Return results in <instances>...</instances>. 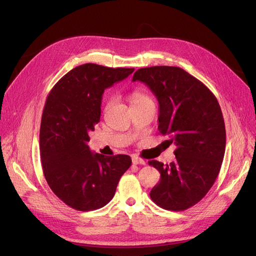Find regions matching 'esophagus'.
Masks as SVG:
<instances>
[{"label": "esophagus", "mask_w": 256, "mask_h": 256, "mask_svg": "<svg viewBox=\"0 0 256 256\" xmlns=\"http://www.w3.org/2000/svg\"><path fill=\"white\" fill-rule=\"evenodd\" d=\"M132 164L136 166V164H145V161L138 159V158H132Z\"/></svg>", "instance_id": "1"}]
</instances>
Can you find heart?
Returning <instances> with one entry per match:
<instances>
[{
	"label": "heart",
	"instance_id": "obj_1",
	"mask_svg": "<svg viewBox=\"0 0 256 256\" xmlns=\"http://www.w3.org/2000/svg\"><path fill=\"white\" fill-rule=\"evenodd\" d=\"M112 102H113L112 99L108 102L106 106V109L112 104ZM150 102V98L148 96H146L145 94H143V92H134L132 96H131V102H132V104H142V102Z\"/></svg>",
	"mask_w": 256,
	"mask_h": 256
}]
</instances>
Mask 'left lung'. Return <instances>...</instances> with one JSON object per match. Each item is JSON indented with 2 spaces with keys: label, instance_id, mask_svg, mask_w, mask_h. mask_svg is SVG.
I'll list each match as a JSON object with an SVG mask.
<instances>
[{
  "label": "left lung",
  "instance_id": "left-lung-1",
  "mask_svg": "<svg viewBox=\"0 0 256 256\" xmlns=\"http://www.w3.org/2000/svg\"><path fill=\"white\" fill-rule=\"evenodd\" d=\"M132 81L145 83L157 97L159 132L176 145L174 162L148 161L160 172L150 198L168 210H186L206 196L220 172L226 134L218 100L180 67L138 69Z\"/></svg>",
  "mask_w": 256,
  "mask_h": 256
}]
</instances>
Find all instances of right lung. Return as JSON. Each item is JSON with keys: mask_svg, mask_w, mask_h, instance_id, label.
<instances>
[{"mask_svg": "<svg viewBox=\"0 0 256 256\" xmlns=\"http://www.w3.org/2000/svg\"><path fill=\"white\" fill-rule=\"evenodd\" d=\"M134 70L78 66L54 85L46 100L40 132L44 175L54 194L76 210H95L109 203L131 166L127 154H94L88 142L100 120L104 90Z\"/></svg>", "mask_w": 256, "mask_h": 256, "instance_id": "obj_1", "label": "right lung"}]
</instances>
